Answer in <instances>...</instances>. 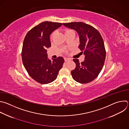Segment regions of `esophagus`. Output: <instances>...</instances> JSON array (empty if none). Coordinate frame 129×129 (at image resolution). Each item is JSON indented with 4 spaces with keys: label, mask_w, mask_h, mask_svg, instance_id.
<instances>
[{
    "label": "esophagus",
    "mask_w": 129,
    "mask_h": 129,
    "mask_svg": "<svg viewBox=\"0 0 129 129\" xmlns=\"http://www.w3.org/2000/svg\"><path fill=\"white\" fill-rule=\"evenodd\" d=\"M64 60H65V62H67V61H69L70 60V59H68V58H65Z\"/></svg>",
    "instance_id": "1"
}]
</instances>
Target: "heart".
<instances>
[{
	"mask_svg": "<svg viewBox=\"0 0 129 129\" xmlns=\"http://www.w3.org/2000/svg\"><path fill=\"white\" fill-rule=\"evenodd\" d=\"M73 32V31H72V30L67 29V30H65V34H66L69 33H70V32ZM54 34H55V32H54V33H52V37L54 36Z\"/></svg>",
	"mask_w": 129,
	"mask_h": 129,
	"instance_id": "obj_1",
	"label": "heart"
}]
</instances>
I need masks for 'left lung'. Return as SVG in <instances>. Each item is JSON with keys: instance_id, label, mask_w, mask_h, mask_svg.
<instances>
[{"instance_id": "1", "label": "left lung", "mask_w": 129, "mask_h": 129, "mask_svg": "<svg viewBox=\"0 0 129 129\" xmlns=\"http://www.w3.org/2000/svg\"><path fill=\"white\" fill-rule=\"evenodd\" d=\"M63 24L77 32L80 42L78 48L84 55V60L80 63L78 59H73L76 67L71 72L72 77L80 83L90 82L98 76L104 64L106 51L102 37L97 29L83 22Z\"/></svg>"}]
</instances>
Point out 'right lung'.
<instances>
[{
	"instance_id": "1",
	"label": "right lung",
	"mask_w": 129,
	"mask_h": 129,
	"mask_svg": "<svg viewBox=\"0 0 129 129\" xmlns=\"http://www.w3.org/2000/svg\"><path fill=\"white\" fill-rule=\"evenodd\" d=\"M62 25V23L44 22L31 29L26 34L23 45V65L29 75L41 84H48L57 77L64 62L62 57L50 60L47 48L51 47L50 35Z\"/></svg>"
}]
</instances>
